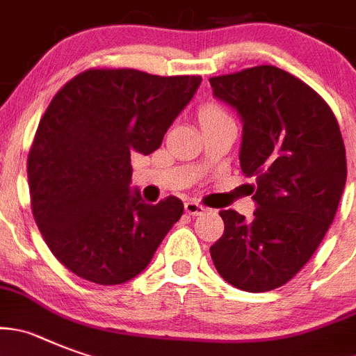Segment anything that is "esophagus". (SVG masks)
Returning <instances> with one entry per match:
<instances>
[{
	"instance_id": "1",
	"label": "esophagus",
	"mask_w": 356,
	"mask_h": 356,
	"mask_svg": "<svg viewBox=\"0 0 356 356\" xmlns=\"http://www.w3.org/2000/svg\"><path fill=\"white\" fill-rule=\"evenodd\" d=\"M204 210H207V208L201 203H197V201H187V203H185V211H187L188 215H192V217L204 213Z\"/></svg>"
}]
</instances>
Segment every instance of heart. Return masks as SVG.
Masks as SVG:
<instances>
[{
	"label": "heart",
	"instance_id": "obj_1",
	"mask_svg": "<svg viewBox=\"0 0 356 356\" xmlns=\"http://www.w3.org/2000/svg\"><path fill=\"white\" fill-rule=\"evenodd\" d=\"M227 116L226 111L222 107L213 106V104H208V106L201 107L200 111V122H208V120H217V118H224Z\"/></svg>",
	"mask_w": 356,
	"mask_h": 356
}]
</instances>
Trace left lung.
<instances>
[{
    "label": "left lung",
    "mask_w": 356,
    "mask_h": 356,
    "mask_svg": "<svg viewBox=\"0 0 356 356\" xmlns=\"http://www.w3.org/2000/svg\"><path fill=\"white\" fill-rule=\"evenodd\" d=\"M213 95L243 123L240 165L256 178L250 220L222 210L210 247L226 282L249 293L291 280L327 234L346 185V149L334 113L298 77L272 65L210 77Z\"/></svg>",
    "instance_id": "1"
}]
</instances>
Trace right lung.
<instances>
[{
    "label": "right lung",
    "mask_w": 356,
    "mask_h": 356,
    "mask_svg": "<svg viewBox=\"0 0 356 356\" xmlns=\"http://www.w3.org/2000/svg\"><path fill=\"white\" fill-rule=\"evenodd\" d=\"M200 76L90 68L68 81L38 123L28 155L35 222L81 279L123 284L149 265L184 203L130 191V153L149 155L191 102Z\"/></svg>",
    "instance_id": "1"
}]
</instances>
